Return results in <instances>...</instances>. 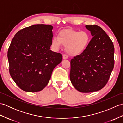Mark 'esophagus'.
<instances>
[{
    "instance_id": "esophagus-1",
    "label": "esophagus",
    "mask_w": 123,
    "mask_h": 123,
    "mask_svg": "<svg viewBox=\"0 0 123 123\" xmlns=\"http://www.w3.org/2000/svg\"><path fill=\"white\" fill-rule=\"evenodd\" d=\"M68 58V55L67 54H63V59H67Z\"/></svg>"
}]
</instances>
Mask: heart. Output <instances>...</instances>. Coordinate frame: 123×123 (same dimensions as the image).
Returning a JSON list of instances; mask_svg holds the SVG:
<instances>
[{
    "label": "heart",
    "instance_id": "obj_1",
    "mask_svg": "<svg viewBox=\"0 0 123 123\" xmlns=\"http://www.w3.org/2000/svg\"><path fill=\"white\" fill-rule=\"evenodd\" d=\"M90 40V36L87 32L66 30L61 31L59 33L58 37L54 36L52 38L51 44L55 49L61 48L62 45L66 46L68 53L76 55L87 49Z\"/></svg>",
    "mask_w": 123,
    "mask_h": 123
}]
</instances>
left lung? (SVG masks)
<instances>
[{
  "instance_id": "left-lung-1",
  "label": "left lung",
  "mask_w": 123,
  "mask_h": 123,
  "mask_svg": "<svg viewBox=\"0 0 123 123\" xmlns=\"http://www.w3.org/2000/svg\"><path fill=\"white\" fill-rule=\"evenodd\" d=\"M93 36L86 50L70 62V78L74 87L81 92H91L103 88L114 67L113 42L97 25H86Z\"/></svg>"
}]
</instances>
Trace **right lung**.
<instances>
[{
    "mask_svg": "<svg viewBox=\"0 0 123 123\" xmlns=\"http://www.w3.org/2000/svg\"><path fill=\"white\" fill-rule=\"evenodd\" d=\"M53 26L36 24L16 33L8 50L9 71L21 89L37 92L45 88L62 55L51 51Z\"/></svg>",
    "mask_w": 123,
    "mask_h": 123,
    "instance_id": "add662e5",
    "label": "right lung"
}]
</instances>
